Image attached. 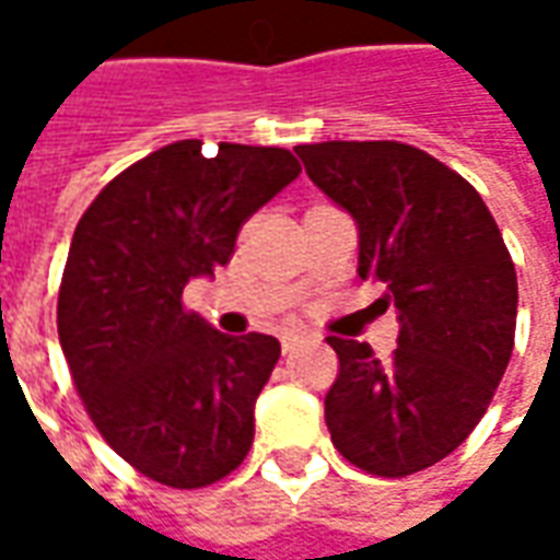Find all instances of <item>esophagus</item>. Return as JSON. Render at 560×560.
Wrapping results in <instances>:
<instances>
[{
	"label": "esophagus",
	"instance_id": "34e87169",
	"mask_svg": "<svg viewBox=\"0 0 560 560\" xmlns=\"http://www.w3.org/2000/svg\"><path fill=\"white\" fill-rule=\"evenodd\" d=\"M303 341H305V336H300V332H284V336H281V351L284 353L296 351Z\"/></svg>",
	"mask_w": 560,
	"mask_h": 560
}]
</instances>
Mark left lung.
Listing matches in <instances>:
<instances>
[{"label":"left lung","mask_w":560,"mask_h":560,"mask_svg":"<svg viewBox=\"0 0 560 560\" xmlns=\"http://www.w3.org/2000/svg\"><path fill=\"white\" fill-rule=\"evenodd\" d=\"M308 179L360 231V279L399 308L387 360L329 336L339 375L324 399L332 444L377 477H408L456 450L492 401L516 339L513 257L477 188L399 140L296 147Z\"/></svg>","instance_id":"1"}]
</instances>
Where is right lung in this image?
I'll use <instances>...</instances> for the list:
<instances>
[{"mask_svg": "<svg viewBox=\"0 0 560 560\" xmlns=\"http://www.w3.org/2000/svg\"><path fill=\"white\" fill-rule=\"evenodd\" d=\"M300 171L279 147L176 140L114 176L74 228L59 345L95 429L149 480L203 489L252 450L279 339L224 336L183 291L231 260L240 228Z\"/></svg>", "mask_w": 560, "mask_h": 560, "instance_id": "obj_1", "label": "right lung"}]
</instances>
